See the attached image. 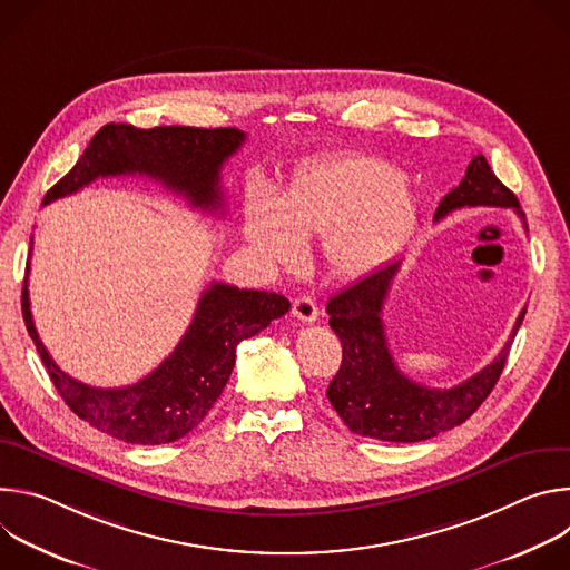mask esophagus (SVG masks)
Wrapping results in <instances>:
<instances>
[{"instance_id": "esophagus-1", "label": "esophagus", "mask_w": 570, "mask_h": 570, "mask_svg": "<svg viewBox=\"0 0 570 570\" xmlns=\"http://www.w3.org/2000/svg\"><path fill=\"white\" fill-rule=\"evenodd\" d=\"M293 315L302 322H315L320 311H317V304L313 297L308 295H302V297H295L293 299Z\"/></svg>"}]
</instances>
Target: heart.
I'll return each mask as SVG.
<instances>
[{"instance_id":"obj_1","label":"heart","mask_w":570,"mask_h":570,"mask_svg":"<svg viewBox=\"0 0 570 570\" xmlns=\"http://www.w3.org/2000/svg\"><path fill=\"white\" fill-rule=\"evenodd\" d=\"M417 198L383 159L324 157L302 167L284 196L248 194L246 238L268 264H297L304 240L322 236L324 259L336 275L363 277L383 266L411 234Z\"/></svg>"}]
</instances>
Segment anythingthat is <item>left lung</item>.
<instances>
[{"instance_id":"1","label":"left lung","mask_w":570,"mask_h":570,"mask_svg":"<svg viewBox=\"0 0 570 570\" xmlns=\"http://www.w3.org/2000/svg\"><path fill=\"white\" fill-rule=\"evenodd\" d=\"M512 207L528 229L517 196L494 176L484 155H475L462 183L438 205L435 220L462 207ZM401 268L392 262L327 302L330 327L343 345V363L327 387L341 420L356 435L383 442H422L466 422L494 390L512 341L521 327L519 313L501 354L478 374L453 387H429L403 376L394 365L383 330V304Z\"/></svg>"}]
</instances>
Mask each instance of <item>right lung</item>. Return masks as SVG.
<instances>
[{"label": "right lung", "instance_id": "obj_1", "mask_svg": "<svg viewBox=\"0 0 570 570\" xmlns=\"http://www.w3.org/2000/svg\"><path fill=\"white\" fill-rule=\"evenodd\" d=\"M246 141L236 128L106 124L42 205L76 194L97 178L146 176L203 212L223 209L220 167ZM29 273V262H27ZM291 308L284 295L212 282L176 350L148 376L126 387H92L65 374L42 345L24 279L22 315L51 383L71 413L128 444H169L191 433L220 396L236 345L266 330Z\"/></svg>", "mask_w": 570, "mask_h": 570}]
</instances>
